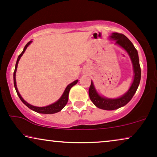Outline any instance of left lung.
I'll return each mask as SVG.
<instances>
[{"label":"left lung","mask_w":157,"mask_h":157,"mask_svg":"<svg viewBox=\"0 0 157 157\" xmlns=\"http://www.w3.org/2000/svg\"><path fill=\"white\" fill-rule=\"evenodd\" d=\"M110 37L111 39L115 40L116 44L122 47L128 53L133 64L134 77L132 84L128 91L118 98H108L100 96L96 91L94 83L91 81L89 90L90 99L96 107L104 110H115L127 104L136 93L141 80V68L138 52L134 45L124 34L113 33Z\"/></svg>","instance_id":"obj_1"}]
</instances>
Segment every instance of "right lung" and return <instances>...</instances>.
<instances>
[{"instance_id": "1", "label": "right lung", "mask_w": 157, "mask_h": 157, "mask_svg": "<svg viewBox=\"0 0 157 157\" xmlns=\"http://www.w3.org/2000/svg\"><path fill=\"white\" fill-rule=\"evenodd\" d=\"M31 42H32V40L29 41L26 45H25L24 48H23V51H22V53H21V54L18 56V59H17V61H16V67H15V71H14V73H13V83H14V86H15V89H16V93H17V94H18V97L20 98V99L21 100V101H22L23 104L25 105V106L29 107L30 109H31V110L36 111V112L40 113H45V114H51V113H57L61 110H62L63 107L66 106V104H67L68 100V94H69L70 89H71V87L74 86L75 84H76L77 82H78V80L74 81V82H72L71 83H70V84H68L67 86V87L66 88L65 91H64L63 95L61 96V97L56 102L53 103V104H51V105H48V106H44V107L34 106H32V105H31V104H29V103H27L26 101H25L23 99L22 97H21V94H19V92L18 91V89H17L16 81V73L17 67H18V63L19 60H20L21 57L22 56L23 54V53H24L25 51L26 50L27 47L29 46L30 44H31Z\"/></svg>"}]
</instances>
